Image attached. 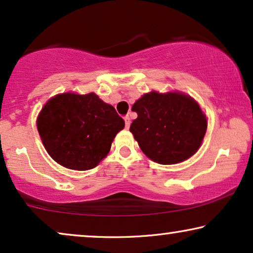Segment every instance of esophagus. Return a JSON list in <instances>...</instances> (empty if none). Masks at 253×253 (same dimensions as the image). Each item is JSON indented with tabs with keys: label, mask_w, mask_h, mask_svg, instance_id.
<instances>
[{
	"label": "esophagus",
	"mask_w": 253,
	"mask_h": 253,
	"mask_svg": "<svg viewBox=\"0 0 253 253\" xmlns=\"http://www.w3.org/2000/svg\"><path fill=\"white\" fill-rule=\"evenodd\" d=\"M124 122H126V129H127V127H129L130 126V123H131V121H130V117L129 116H126V117H124Z\"/></svg>",
	"instance_id": "esophagus-1"
}]
</instances>
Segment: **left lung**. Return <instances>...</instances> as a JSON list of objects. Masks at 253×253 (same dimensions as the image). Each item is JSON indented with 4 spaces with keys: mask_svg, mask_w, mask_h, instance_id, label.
<instances>
[{
    "mask_svg": "<svg viewBox=\"0 0 253 253\" xmlns=\"http://www.w3.org/2000/svg\"><path fill=\"white\" fill-rule=\"evenodd\" d=\"M137 119L130 131L151 160L174 165L198 151L207 129L198 103L181 93L144 94L132 106Z\"/></svg>",
    "mask_w": 253,
    "mask_h": 253,
    "instance_id": "left-lung-1",
    "label": "left lung"
}]
</instances>
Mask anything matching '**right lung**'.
I'll return each mask as SVG.
<instances>
[{
  "instance_id": "add662e5",
  "label": "right lung",
  "mask_w": 253,
  "mask_h": 253,
  "mask_svg": "<svg viewBox=\"0 0 253 253\" xmlns=\"http://www.w3.org/2000/svg\"><path fill=\"white\" fill-rule=\"evenodd\" d=\"M37 126L44 148L57 164L87 170L108 154L124 120L94 93H64L44 105Z\"/></svg>"
}]
</instances>
